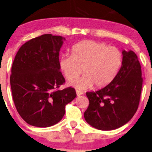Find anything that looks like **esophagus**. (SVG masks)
I'll use <instances>...</instances> for the list:
<instances>
[{
	"mask_svg": "<svg viewBox=\"0 0 152 152\" xmlns=\"http://www.w3.org/2000/svg\"><path fill=\"white\" fill-rule=\"evenodd\" d=\"M76 95L77 96H80L83 94V93L81 91H80V90H76Z\"/></svg>",
	"mask_w": 152,
	"mask_h": 152,
	"instance_id": "esophagus-1",
	"label": "esophagus"
}]
</instances>
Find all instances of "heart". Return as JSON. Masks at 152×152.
I'll return each instance as SVG.
<instances>
[{
	"label": "heart",
	"mask_w": 152,
	"mask_h": 152,
	"mask_svg": "<svg viewBox=\"0 0 152 152\" xmlns=\"http://www.w3.org/2000/svg\"><path fill=\"white\" fill-rule=\"evenodd\" d=\"M123 55L114 46L95 41H83L72 47V55H63L59 68L69 82L78 77L81 68L84 75L72 83L78 90H86L94 85L103 88L114 79L122 64Z\"/></svg>",
	"instance_id": "1"
}]
</instances>
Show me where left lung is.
Listing matches in <instances>:
<instances>
[{
  "instance_id": "8db88e82",
  "label": "left lung",
  "mask_w": 152,
  "mask_h": 152,
  "mask_svg": "<svg viewBox=\"0 0 152 152\" xmlns=\"http://www.w3.org/2000/svg\"><path fill=\"white\" fill-rule=\"evenodd\" d=\"M123 61L109 85L86 93L89 105L84 112L86 122L100 130H112L127 124L137 111L142 87L141 66L132 50H123Z\"/></svg>"
}]
</instances>
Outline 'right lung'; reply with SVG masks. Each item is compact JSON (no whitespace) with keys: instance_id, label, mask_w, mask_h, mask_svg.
Returning <instances> with one entry per match:
<instances>
[{"instance_id":"1","label":"right lung","mask_w":152,"mask_h":152,"mask_svg":"<svg viewBox=\"0 0 152 152\" xmlns=\"http://www.w3.org/2000/svg\"><path fill=\"white\" fill-rule=\"evenodd\" d=\"M65 38L44 34L25 43L12 66L10 86L15 107L31 126L47 128L60 121L65 106L76 97L73 88L57 90L65 82L59 55Z\"/></svg>"}]
</instances>
